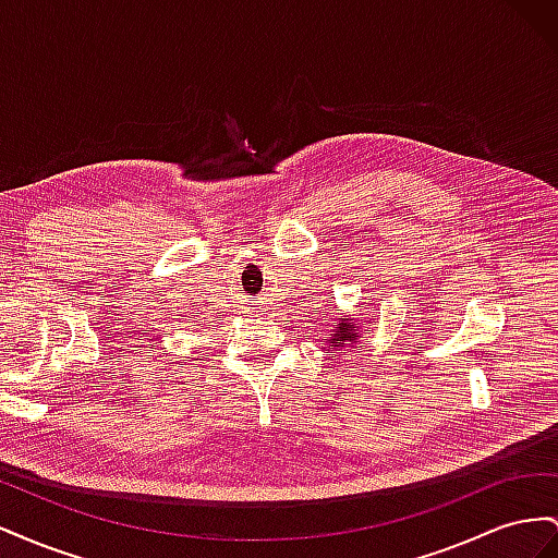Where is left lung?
Segmentation results:
<instances>
[{
	"instance_id": "left-lung-1",
	"label": "left lung",
	"mask_w": 558,
	"mask_h": 558,
	"mask_svg": "<svg viewBox=\"0 0 558 558\" xmlns=\"http://www.w3.org/2000/svg\"><path fill=\"white\" fill-rule=\"evenodd\" d=\"M356 332H353V326H349V320H344V324H340V330H335V335H332V340H330V347H332V351H337V349H342L347 342H351V340H356Z\"/></svg>"
}]
</instances>
